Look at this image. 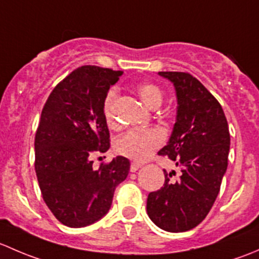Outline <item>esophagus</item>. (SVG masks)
Here are the masks:
<instances>
[{"label":"esophagus","instance_id":"1","mask_svg":"<svg viewBox=\"0 0 259 259\" xmlns=\"http://www.w3.org/2000/svg\"><path fill=\"white\" fill-rule=\"evenodd\" d=\"M140 168H142V164L133 161L132 165H130V171H137V170H139Z\"/></svg>","mask_w":259,"mask_h":259}]
</instances>
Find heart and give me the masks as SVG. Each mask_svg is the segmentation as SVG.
I'll return each mask as SVG.
<instances>
[{
  "instance_id": "1",
  "label": "heart",
  "mask_w": 259,
  "mask_h": 259,
  "mask_svg": "<svg viewBox=\"0 0 259 259\" xmlns=\"http://www.w3.org/2000/svg\"><path fill=\"white\" fill-rule=\"evenodd\" d=\"M138 95L148 109H158L163 103V91L153 82H143L137 89ZM116 90L111 89L104 101V114L110 125L114 124L113 106L116 101ZM163 133L158 129L129 130L115 140L114 148L117 154L137 161H143L163 142Z\"/></svg>"
}]
</instances>
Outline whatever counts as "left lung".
I'll return each mask as SVG.
<instances>
[{"label": "left lung", "mask_w": 259, "mask_h": 259, "mask_svg": "<svg viewBox=\"0 0 259 259\" xmlns=\"http://www.w3.org/2000/svg\"><path fill=\"white\" fill-rule=\"evenodd\" d=\"M176 89L177 116L170 138L159 150L179 169L166 173L164 185L151 192L146 211L155 226L171 233L197 227L209 213L228 166V122L221 104L187 72L161 71Z\"/></svg>", "instance_id": "8db88e82"}]
</instances>
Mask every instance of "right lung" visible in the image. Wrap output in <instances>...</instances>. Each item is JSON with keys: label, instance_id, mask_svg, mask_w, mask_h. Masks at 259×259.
Masks as SVG:
<instances>
[{"label": "right lung", "instance_id": "1", "mask_svg": "<svg viewBox=\"0 0 259 259\" xmlns=\"http://www.w3.org/2000/svg\"><path fill=\"white\" fill-rule=\"evenodd\" d=\"M121 71L81 66L50 94L35 138V170L49 209L64 226L100 221L115 188L129 174V159L115 156L95 170L96 151L110 148L104 101Z\"/></svg>", "mask_w": 259, "mask_h": 259}]
</instances>
